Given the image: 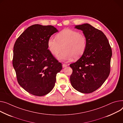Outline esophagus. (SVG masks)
Listing matches in <instances>:
<instances>
[{
	"instance_id": "1",
	"label": "esophagus",
	"mask_w": 123,
	"mask_h": 123,
	"mask_svg": "<svg viewBox=\"0 0 123 123\" xmlns=\"http://www.w3.org/2000/svg\"><path fill=\"white\" fill-rule=\"evenodd\" d=\"M67 65L66 64H62V67H63V68H65V67H67Z\"/></svg>"
}]
</instances>
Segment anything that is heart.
<instances>
[{
	"label": "heart",
	"instance_id": "b5f03b06",
	"mask_svg": "<svg viewBox=\"0 0 123 123\" xmlns=\"http://www.w3.org/2000/svg\"><path fill=\"white\" fill-rule=\"evenodd\" d=\"M55 38L50 37L47 41V47L50 53L61 60L78 59L82 56L86 49L87 42L84 35L77 31L65 29L56 35ZM63 47L62 48V47Z\"/></svg>",
	"mask_w": 123,
	"mask_h": 123
}]
</instances>
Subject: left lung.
Here are the masks:
<instances>
[{
  "label": "left lung",
  "mask_w": 123,
  "mask_h": 123,
  "mask_svg": "<svg viewBox=\"0 0 123 123\" xmlns=\"http://www.w3.org/2000/svg\"><path fill=\"white\" fill-rule=\"evenodd\" d=\"M83 31L86 39L84 54L75 63L71 64L72 86L84 93H92L99 88L110 72L112 49L103 32L88 24L76 26Z\"/></svg>",
  "instance_id": "1"
}]
</instances>
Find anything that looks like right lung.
<instances>
[{"mask_svg":"<svg viewBox=\"0 0 123 123\" xmlns=\"http://www.w3.org/2000/svg\"><path fill=\"white\" fill-rule=\"evenodd\" d=\"M58 31L54 27L35 24L28 27L15 42L13 66L17 81L29 93L45 95L53 88L61 63L48 49L47 41Z\"/></svg>","mask_w":123,"mask_h":123,"instance_id":"add662e5","label":"right lung"}]
</instances>
